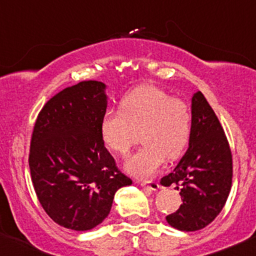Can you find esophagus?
I'll return each mask as SVG.
<instances>
[{
    "mask_svg": "<svg viewBox=\"0 0 256 256\" xmlns=\"http://www.w3.org/2000/svg\"><path fill=\"white\" fill-rule=\"evenodd\" d=\"M140 184L144 188H148L150 190H157L160 188L158 182H154V180H148V182H146V180H140Z\"/></svg>",
    "mask_w": 256,
    "mask_h": 256,
    "instance_id": "34e87169",
    "label": "esophagus"
}]
</instances>
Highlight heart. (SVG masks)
Listing matches in <instances>:
<instances>
[{"label":"heart","instance_id":"heart-1","mask_svg":"<svg viewBox=\"0 0 256 256\" xmlns=\"http://www.w3.org/2000/svg\"><path fill=\"white\" fill-rule=\"evenodd\" d=\"M120 109L105 112L100 134L105 146L120 156H126L141 138L144 144L126 164L128 174L154 176L166 157L176 158L187 146L192 114L183 99L158 88L141 86L121 100Z\"/></svg>","mask_w":256,"mask_h":256}]
</instances>
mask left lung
<instances>
[{
  "mask_svg": "<svg viewBox=\"0 0 256 256\" xmlns=\"http://www.w3.org/2000/svg\"><path fill=\"white\" fill-rule=\"evenodd\" d=\"M233 177L230 146L216 112L200 92L192 98L190 147L174 171L161 184L177 186L182 204L166 216L170 226L183 232L207 226L228 200Z\"/></svg>",
  "mask_w": 256,
  "mask_h": 256,
  "instance_id": "obj_1",
  "label": "left lung"
}]
</instances>
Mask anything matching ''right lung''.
<instances>
[{"mask_svg":"<svg viewBox=\"0 0 256 256\" xmlns=\"http://www.w3.org/2000/svg\"><path fill=\"white\" fill-rule=\"evenodd\" d=\"M105 84L85 80L52 96L36 120L30 164L33 187L59 226L89 230L102 223L115 192L132 183L102 142Z\"/></svg>","mask_w":256,"mask_h":256,"instance_id":"1","label":"right lung"}]
</instances>
